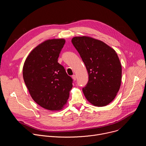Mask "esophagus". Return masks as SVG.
I'll use <instances>...</instances> for the list:
<instances>
[{"mask_svg": "<svg viewBox=\"0 0 146 146\" xmlns=\"http://www.w3.org/2000/svg\"><path fill=\"white\" fill-rule=\"evenodd\" d=\"M72 78L73 79L74 81L76 80V75H73V76H72Z\"/></svg>", "mask_w": 146, "mask_h": 146, "instance_id": "1", "label": "esophagus"}]
</instances>
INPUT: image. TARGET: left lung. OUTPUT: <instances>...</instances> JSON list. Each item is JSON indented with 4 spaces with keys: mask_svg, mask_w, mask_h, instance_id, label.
Listing matches in <instances>:
<instances>
[{
    "mask_svg": "<svg viewBox=\"0 0 146 146\" xmlns=\"http://www.w3.org/2000/svg\"><path fill=\"white\" fill-rule=\"evenodd\" d=\"M72 43L80 54L88 73L82 88L87 100L95 106H105L118 92L122 68L114 49L103 41L88 36L74 37Z\"/></svg>",
    "mask_w": 146,
    "mask_h": 146,
    "instance_id": "1",
    "label": "left lung"
}]
</instances>
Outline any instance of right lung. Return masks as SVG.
Wrapping results in <instances>:
<instances>
[{"label": "right lung", "instance_id": "right-lung-1", "mask_svg": "<svg viewBox=\"0 0 146 146\" xmlns=\"http://www.w3.org/2000/svg\"><path fill=\"white\" fill-rule=\"evenodd\" d=\"M65 43L64 38L44 41L30 52L23 66V78L32 98L51 111L63 108L73 87L72 78L58 62Z\"/></svg>", "mask_w": 146, "mask_h": 146}]
</instances>
